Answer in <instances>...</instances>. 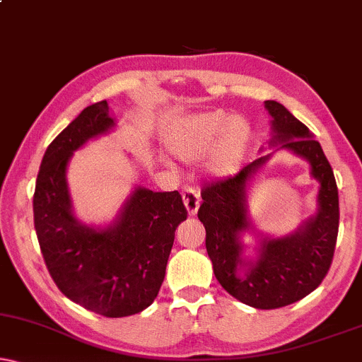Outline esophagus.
<instances>
[{
	"label": "esophagus",
	"instance_id": "esophagus-1",
	"mask_svg": "<svg viewBox=\"0 0 362 362\" xmlns=\"http://www.w3.org/2000/svg\"><path fill=\"white\" fill-rule=\"evenodd\" d=\"M182 199H184V205L187 211H189L190 216L197 215V211H199V206H200V199H199V194H197L195 189H192V187H187L182 192Z\"/></svg>",
	"mask_w": 362,
	"mask_h": 362
}]
</instances>
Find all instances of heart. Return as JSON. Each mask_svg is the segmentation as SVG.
Listing matches in <instances>:
<instances>
[{"mask_svg": "<svg viewBox=\"0 0 362 362\" xmlns=\"http://www.w3.org/2000/svg\"><path fill=\"white\" fill-rule=\"evenodd\" d=\"M250 139L252 131L245 120L215 110L178 120L172 125L167 142L170 151L187 162L200 160L216 145L210 170L218 177H226L242 165Z\"/></svg>", "mask_w": 362, "mask_h": 362, "instance_id": "heart-1", "label": "heart"}]
</instances>
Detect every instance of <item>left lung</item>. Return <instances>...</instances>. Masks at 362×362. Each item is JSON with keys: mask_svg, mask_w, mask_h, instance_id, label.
<instances>
[{"mask_svg": "<svg viewBox=\"0 0 362 362\" xmlns=\"http://www.w3.org/2000/svg\"><path fill=\"white\" fill-rule=\"evenodd\" d=\"M264 107L272 115L269 144L310 162L311 175L320 182L317 211L286 237H263L255 262L243 258L240 235L252 226L248 184L272 157L268 153L235 177L204 187L199 220L206 230V253L220 285L245 305L274 310L303 300L325 279L338 238L339 197L332 168L310 129L276 100H264Z\"/></svg>", "mask_w": 362, "mask_h": 362, "instance_id": "8db88e82", "label": "left lung"}]
</instances>
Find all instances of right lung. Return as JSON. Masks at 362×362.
Listing matches in <instances>:
<instances>
[{
    "mask_svg": "<svg viewBox=\"0 0 362 362\" xmlns=\"http://www.w3.org/2000/svg\"><path fill=\"white\" fill-rule=\"evenodd\" d=\"M115 125L107 100L86 107L46 148L33 211L42 258L62 295L105 317L137 315L160 290L175 230L187 218L177 190L136 187L105 228L76 218L67 189L69 158Z\"/></svg>",
    "mask_w": 362,
    "mask_h": 362,
    "instance_id": "obj_1",
    "label": "right lung"
}]
</instances>
